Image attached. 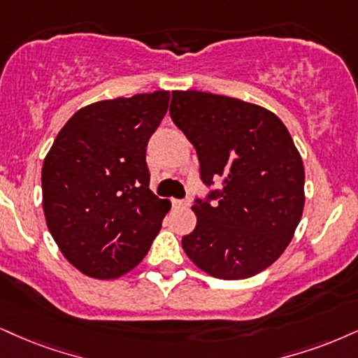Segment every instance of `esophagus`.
I'll return each instance as SVG.
<instances>
[{
  "mask_svg": "<svg viewBox=\"0 0 358 358\" xmlns=\"http://www.w3.org/2000/svg\"><path fill=\"white\" fill-rule=\"evenodd\" d=\"M172 206H174L176 209H186V207H189V202L187 201L174 199V201H172Z\"/></svg>",
  "mask_w": 358,
  "mask_h": 358,
  "instance_id": "obj_1",
  "label": "esophagus"
}]
</instances>
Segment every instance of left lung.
I'll return each instance as SVG.
<instances>
[{"label":"left lung","mask_w":358,"mask_h":358,"mask_svg":"<svg viewBox=\"0 0 358 358\" xmlns=\"http://www.w3.org/2000/svg\"><path fill=\"white\" fill-rule=\"evenodd\" d=\"M171 117L186 134L217 204L197 201L182 237L187 257L215 279L239 280L284 254L306 206V171L284 122L259 104L202 91H172Z\"/></svg>","instance_id":"left-lung-1"}]
</instances>
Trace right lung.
I'll return each instance as SVG.
<instances>
[{
    "label": "right lung",
    "mask_w": 358,
    "mask_h": 358,
    "mask_svg": "<svg viewBox=\"0 0 358 358\" xmlns=\"http://www.w3.org/2000/svg\"><path fill=\"white\" fill-rule=\"evenodd\" d=\"M169 91L87 104L57 132L41 169L43 210L66 260L92 279H117L151 249L171 202L149 189L145 145Z\"/></svg>",
    "instance_id": "add662e5"
}]
</instances>
